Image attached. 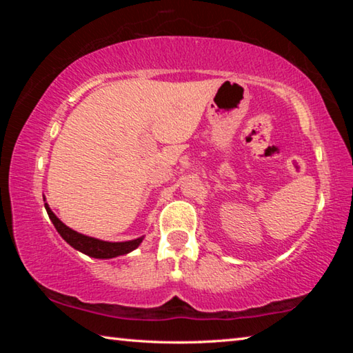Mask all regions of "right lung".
Listing matches in <instances>:
<instances>
[{
  "label": "right lung",
  "instance_id": "right-lung-1",
  "mask_svg": "<svg viewBox=\"0 0 353 353\" xmlns=\"http://www.w3.org/2000/svg\"><path fill=\"white\" fill-rule=\"evenodd\" d=\"M45 208L48 212V216L54 224L56 230L61 234V236L67 241L70 246L79 250V252L85 254L88 256H93V259H113V256L129 254L130 250L139 248V244L143 241V238H137L132 241H124V243H109V241H101L97 238L85 236L82 234H77V232L71 230L70 227L65 225L61 219H59L54 213L51 212V208L45 204Z\"/></svg>",
  "mask_w": 353,
  "mask_h": 353
}]
</instances>
